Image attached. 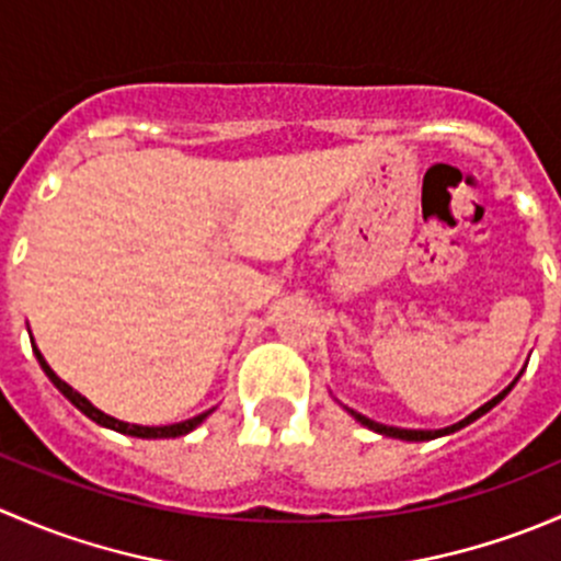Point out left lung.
<instances>
[{
  "label": "left lung",
  "mask_w": 561,
  "mask_h": 561,
  "mask_svg": "<svg viewBox=\"0 0 561 561\" xmlns=\"http://www.w3.org/2000/svg\"><path fill=\"white\" fill-rule=\"evenodd\" d=\"M522 375H524V369H522ZM518 375V377H522ZM518 377L516 380L511 382V386H507L505 390H502V393H496L494 399L491 401H485L483 407H478V410L472 412V415H467L463 417V421H458V423H454V426H445V428H399V426H386V423H377V421H371V417H366V415H360V412H355V410H350V407H344V410L350 412V415L355 417V421L360 423V426H366V428H371V432H377V434H382V437H393V439H404V443H428V439H437V437H448V434H454V432H458V428H463V426H469V423H474L478 421V417H483L485 412L489 410H494L496 404H500L502 399H505L507 393H511L513 390V386H516L518 382Z\"/></svg>",
  "instance_id": "1"
}]
</instances>
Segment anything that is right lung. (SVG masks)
<instances>
[{
  "instance_id": "1",
  "label": "right lung",
  "mask_w": 561,
  "mask_h": 561,
  "mask_svg": "<svg viewBox=\"0 0 561 561\" xmlns=\"http://www.w3.org/2000/svg\"><path fill=\"white\" fill-rule=\"evenodd\" d=\"M32 350H35V358H37V364L43 366L45 377H48V380L54 382L56 388H59V393H61V396H67V401H72V404H76L78 410L83 412V415H87V417H92L94 423H100V426H105V428H113V432H118V434H127V437H140V439H171V437H184V434H190L192 428H197V426H201V423L206 421V417L211 415L214 410H217V407H211V410L201 412V415L190 417V421L171 423V426H138V423L118 421V417H113V415H107V412L98 410V407H94L92 401L87 399V396H81V393H78L76 388H70V386H67V382L61 380V377H56V371L50 369L48 364H45L43 353H39V350H37V344H35V336H32Z\"/></svg>"
}]
</instances>
